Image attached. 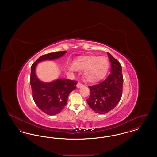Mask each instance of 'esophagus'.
<instances>
[{
  "instance_id": "1",
  "label": "esophagus",
  "mask_w": 157,
  "mask_h": 157,
  "mask_svg": "<svg viewBox=\"0 0 157 157\" xmlns=\"http://www.w3.org/2000/svg\"><path fill=\"white\" fill-rule=\"evenodd\" d=\"M83 85L82 84V83H81L80 82H78V83H77V85H76V86H77L78 88H79L82 86Z\"/></svg>"
}]
</instances>
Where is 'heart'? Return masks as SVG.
<instances>
[{
    "label": "heart",
    "mask_w": 157,
    "mask_h": 157,
    "mask_svg": "<svg viewBox=\"0 0 157 157\" xmlns=\"http://www.w3.org/2000/svg\"><path fill=\"white\" fill-rule=\"evenodd\" d=\"M68 67L71 71L83 70L84 78L90 82H96L104 77L109 68V60L105 56L95 55L79 57L75 63H70Z\"/></svg>",
    "instance_id": "b5f03b06"
}]
</instances>
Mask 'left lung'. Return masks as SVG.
Listing matches in <instances>:
<instances>
[{"instance_id": "1", "label": "left lung", "mask_w": 157, "mask_h": 157, "mask_svg": "<svg viewBox=\"0 0 157 157\" xmlns=\"http://www.w3.org/2000/svg\"><path fill=\"white\" fill-rule=\"evenodd\" d=\"M111 62V74L103 82L89 86L90 95L86 99L90 108L100 114L109 112L119 103L122 94L123 75L119 61L108 53Z\"/></svg>"}]
</instances>
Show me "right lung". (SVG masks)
Returning <instances> with one entry per match:
<instances>
[{"label":"right lung","instance_id":"1","mask_svg":"<svg viewBox=\"0 0 157 157\" xmlns=\"http://www.w3.org/2000/svg\"><path fill=\"white\" fill-rule=\"evenodd\" d=\"M66 52L59 51L44 55L31 66L30 83L32 97L37 107L49 115H56L64 108L67 104L69 94L76 89L78 82L63 78L50 83L41 82L35 74V67L40 61L58 59Z\"/></svg>","mask_w":157,"mask_h":157}]
</instances>
